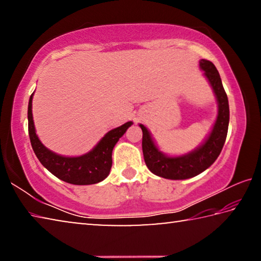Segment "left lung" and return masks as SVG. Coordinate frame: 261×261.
Returning a JSON list of instances; mask_svg holds the SVG:
<instances>
[{"label":"left lung","mask_w":261,"mask_h":261,"mask_svg":"<svg viewBox=\"0 0 261 261\" xmlns=\"http://www.w3.org/2000/svg\"><path fill=\"white\" fill-rule=\"evenodd\" d=\"M199 65L208 79L218 100L219 112L210 136L205 143L194 151L180 156H168L159 151L146 126L139 124L143 130L144 160L154 175L168 179H187L199 175L213 165L220 155L227 138L229 125L228 96L221 82L219 71L211 61L200 60Z\"/></svg>","instance_id":"left-lung-1"}]
</instances>
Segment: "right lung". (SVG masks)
<instances>
[{
  "instance_id": "right-lung-1",
  "label": "right lung",
  "mask_w": 261,
  "mask_h": 261,
  "mask_svg": "<svg viewBox=\"0 0 261 261\" xmlns=\"http://www.w3.org/2000/svg\"><path fill=\"white\" fill-rule=\"evenodd\" d=\"M32 99L33 94L30 96L28 109L29 136L33 151L41 165L57 178L74 185L95 184L107 177L113 163V148L118 139L125 134L127 127L131 126L132 122H126L116 129L110 130L91 152L84 155L72 158L62 156L43 146L35 134L32 116Z\"/></svg>"
}]
</instances>
